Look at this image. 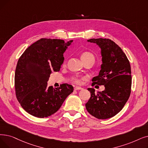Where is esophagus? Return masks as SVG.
Returning a JSON list of instances; mask_svg holds the SVG:
<instances>
[{
    "label": "esophagus",
    "mask_w": 148,
    "mask_h": 148,
    "mask_svg": "<svg viewBox=\"0 0 148 148\" xmlns=\"http://www.w3.org/2000/svg\"><path fill=\"white\" fill-rule=\"evenodd\" d=\"M74 89L75 91H77V90H80L82 88L81 87H79V86H75V87H74Z\"/></svg>",
    "instance_id": "esophagus-1"
}]
</instances>
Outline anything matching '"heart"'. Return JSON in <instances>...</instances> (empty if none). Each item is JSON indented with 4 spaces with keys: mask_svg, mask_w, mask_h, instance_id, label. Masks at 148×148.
Wrapping results in <instances>:
<instances>
[{
    "mask_svg": "<svg viewBox=\"0 0 148 148\" xmlns=\"http://www.w3.org/2000/svg\"><path fill=\"white\" fill-rule=\"evenodd\" d=\"M80 57L82 61L84 63L89 60H94V57L93 54L90 52H88V51H85V52L82 53ZM72 81L75 84H80L81 83L80 79L77 77H73Z\"/></svg>",
    "mask_w": 148,
    "mask_h": 148,
    "instance_id": "heart-1",
    "label": "heart"
}]
</instances>
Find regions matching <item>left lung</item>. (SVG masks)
Segmentation results:
<instances>
[{
    "mask_svg": "<svg viewBox=\"0 0 148 148\" xmlns=\"http://www.w3.org/2000/svg\"><path fill=\"white\" fill-rule=\"evenodd\" d=\"M88 42L96 43L101 48L103 63L99 74L92 79L91 85H104L105 89L95 93L94 88H88L91 97L86 108L98 119H110L123 109L130 96V63L121 48L109 38H91Z\"/></svg>",
    "mask_w": 148,
    "mask_h": 148,
    "instance_id": "8db88e82",
    "label": "left lung"
}]
</instances>
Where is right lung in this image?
<instances>
[{"instance_id": "right-lung-1", "label": "right lung", "mask_w": 148, "mask_h": 148, "mask_svg": "<svg viewBox=\"0 0 148 148\" xmlns=\"http://www.w3.org/2000/svg\"><path fill=\"white\" fill-rule=\"evenodd\" d=\"M73 40L42 38L33 43L18 59L15 71L16 95L23 110L38 118L47 117L58 111L72 85L47 87L51 73L60 69L63 53Z\"/></svg>"}]
</instances>
